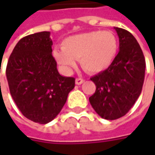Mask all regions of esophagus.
<instances>
[{
	"label": "esophagus",
	"instance_id": "1",
	"mask_svg": "<svg viewBox=\"0 0 155 155\" xmlns=\"http://www.w3.org/2000/svg\"><path fill=\"white\" fill-rule=\"evenodd\" d=\"M84 82V80L83 78H76V80H75L76 84H78V85H80V84H82Z\"/></svg>",
	"mask_w": 155,
	"mask_h": 155
}]
</instances>
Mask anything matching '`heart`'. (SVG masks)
<instances>
[{"instance_id": "b5f03b06", "label": "heart", "mask_w": 155, "mask_h": 155, "mask_svg": "<svg viewBox=\"0 0 155 155\" xmlns=\"http://www.w3.org/2000/svg\"><path fill=\"white\" fill-rule=\"evenodd\" d=\"M118 51L116 35L107 31H91L67 37L62 48L55 47L52 56L65 71H71L79 59L87 72L96 74L105 71L114 61Z\"/></svg>"}]
</instances>
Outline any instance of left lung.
<instances>
[{
  "mask_svg": "<svg viewBox=\"0 0 155 155\" xmlns=\"http://www.w3.org/2000/svg\"><path fill=\"white\" fill-rule=\"evenodd\" d=\"M119 52L110 66L91 78L97 89L89 98L95 111L106 120L125 116L140 95L146 62L139 43L125 29L114 27Z\"/></svg>",
  "mask_w": 155,
  "mask_h": 155,
  "instance_id": "1",
  "label": "left lung"
}]
</instances>
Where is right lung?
<instances>
[{"mask_svg": "<svg viewBox=\"0 0 155 155\" xmlns=\"http://www.w3.org/2000/svg\"><path fill=\"white\" fill-rule=\"evenodd\" d=\"M50 32L26 36L9 57L6 76L9 91L23 116L40 124L52 121L75 87L74 78L58 73Z\"/></svg>", "mask_w": 155, "mask_h": 155, "instance_id": "1", "label": "right lung"}]
</instances>
